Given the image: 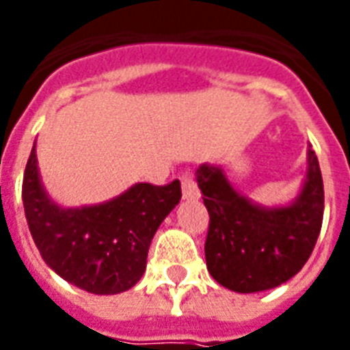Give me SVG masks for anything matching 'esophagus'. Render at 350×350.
<instances>
[{
	"mask_svg": "<svg viewBox=\"0 0 350 350\" xmlns=\"http://www.w3.org/2000/svg\"><path fill=\"white\" fill-rule=\"evenodd\" d=\"M180 180H182V193H183V198L185 200H195L198 198V187L195 180H193V174L191 172H183L180 176Z\"/></svg>",
	"mask_w": 350,
	"mask_h": 350,
	"instance_id": "34e87169",
	"label": "esophagus"
}]
</instances>
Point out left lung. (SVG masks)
<instances>
[{"instance_id":"left-lung-1","label":"left lung","mask_w":350,"mask_h":350,"mask_svg":"<svg viewBox=\"0 0 350 350\" xmlns=\"http://www.w3.org/2000/svg\"><path fill=\"white\" fill-rule=\"evenodd\" d=\"M198 189L210 215L206 266L219 285L234 293H260L296 275L313 253L323 227L324 185L309 146L308 174L293 204H253L230 185L223 168L200 165Z\"/></svg>"}]
</instances>
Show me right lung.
<instances>
[{
	"label": "right lung",
	"mask_w": 350,
	"mask_h": 350,
	"mask_svg": "<svg viewBox=\"0 0 350 350\" xmlns=\"http://www.w3.org/2000/svg\"><path fill=\"white\" fill-rule=\"evenodd\" d=\"M182 198L180 182L135 183L108 202L62 208L42 187L37 155L29 153L22 202L44 262L59 278L92 294L129 291L146 270L153 234Z\"/></svg>",
	"instance_id": "1"
}]
</instances>
